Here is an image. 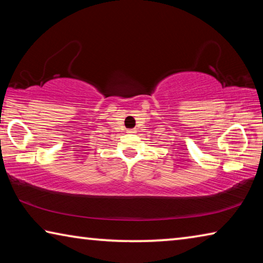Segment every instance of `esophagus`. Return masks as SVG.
Wrapping results in <instances>:
<instances>
[{"label": "esophagus", "instance_id": "obj_1", "mask_svg": "<svg viewBox=\"0 0 263 263\" xmlns=\"http://www.w3.org/2000/svg\"><path fill=\"white\" fill-rule=\"evenodd\" d=\"M127 132H128V133H135V132H137V131H136V130H127Z\"/></svg>", "mask_w": 263, "mask_h": 263}]
</instances>
